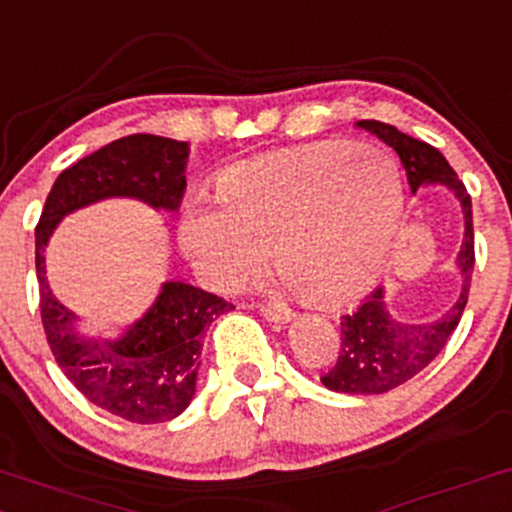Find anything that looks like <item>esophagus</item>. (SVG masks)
<instances>
[{
    "label": "esophagus",
    "mask_w": 512,
    "mask_h": 512,
    "mask_svg": "<svg viewBox=\"0 0 512 512\" xmlns=\"http://www.w3.org/2000/svg\"><path fill=\"white\" fill-rule=\"evenodd\" d=\"M260 313L265 316L267 320H272V323H289L291 316V308L286 306V303H279V301H269V303H262L260 306Z\"/></svg>",
    "instance_id": "obj_1"
}]
</instances>
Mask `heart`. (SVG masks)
<instances>
[{
    "label": "heart",
    "mask_w": 512,
    "mask_h": 512,
    "mask_svg": "<svg viewBox=\"0 0 512 512\" xmlns=\"http://www.w3.org/2000/svg\"><path fill=\"white\" fill-rule=\"evenodd\" d=\"M218 196H192L177 235L196 277L238 289L272 245L284 279L313 303L340 306L379 277L403 211L401 179L381 150L320 140L230 165Z\"/></svg>",
    "instance_id": "heart-1"
}]
</instances>
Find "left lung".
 I'll return each instance as SVG.
<instances>
[{"mask_svg": "<svg viewBox=\"0 0 512 512\" xmlns=\"http://www.w3.org/2000/svg\"><path fill=\"white\" fill-rule=\"evenodd\" d=\"M372 136L384 140L401 157L413 194L428 184H440L457 196L464 213V240L457 255L462 274L459 299L447 313L428 323H406L393 318L386 308V289L379 286L352 313L340 318V357L328 374L320 376L325 389L350 396H376L406 384L442 352L449 335L459 325L469 299L471 272H474V223H471V196L449 167L445 155L423 140L406 136L398 128L381 121H357Z\"/></svg>", "mask_w": 512, "mask_h": 512, "instance_id": "8db88e82", "label": "left lung"}]
</instances>
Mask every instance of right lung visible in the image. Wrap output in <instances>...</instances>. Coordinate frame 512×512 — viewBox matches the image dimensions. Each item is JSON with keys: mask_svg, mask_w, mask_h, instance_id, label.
I'll list each match as a JSON object with an SVG mask.
<instances>
[{"mask_svg": "<svg viewBox=\"0 0 512 512\" xmlns=\"http://www.w3.org/2000/svg\"><path fill=\"white\" fill-rule=\"evenodd\" d=\"M187 157L189 143L182 140L150 133L114 140L60 172L36 226L41 318L55 362L87 401L140 425L177 418L192 403L206 328L235 306L192 284L165 282L121 338H89L48 286L46 247L67 213L114 196L177 211L187 189Z\"/></svg>", "mask_w": 512, "mask_h": 512, "instance_id": "add662e5", "label": "right lung"}]
</instances>
